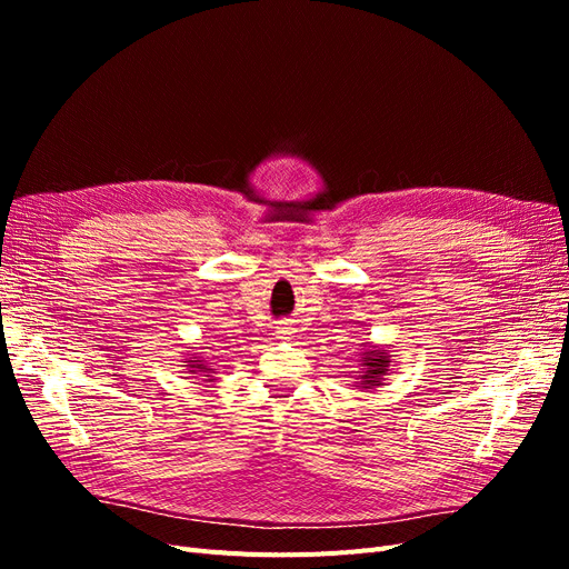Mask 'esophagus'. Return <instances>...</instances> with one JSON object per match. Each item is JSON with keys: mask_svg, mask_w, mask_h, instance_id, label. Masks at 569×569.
Returning <instances> with one entry per match:
<instances>
[{"mask_svg": "<svg viewBox=\"0 0 569 569\" xmlns=\"http://www.w3.org/2000/svg\"><path fill=\"white\" fill-rule=\"evenodd\" d=\"M289 337H291V327L280 325V327H278V339H289Z\"/></svg>", "mask_w": 569, "mask_h": 569, "instance_id": "obj_1", "label": "esophagus"}]
</instances>
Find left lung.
<instances>
[{
  "instance_id": "1",
  "label": "left lung",
  "mask_w": 569,
  "mask_h": 569,
  "mask_svg": "<svg viewBox=\"0 0 569 569\" xmlns=\"http://www.w3.org/2000/svg\"><path fill=\"white\" fill-rule=\"evenodd\" d=\"M358 377H356V385L363 387V389H375L380 387L385 377L389 375V366H391V358L389 351L385 347H377V343L363 341L360 343V356H358Z\"/></svg>"
}]
</instances>
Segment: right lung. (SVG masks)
<instances>
[{
    "mask_svg": "<svg viewBox=\"0 0 569 569\" xmlns=\"http://www.w3.org/2000/svg\"><path fill=\"white\" fill-rule=\"evenodd\" d=\"M182 368L187 370L189 377H197V380H203V382H211L213 380V366L209 363V360L197 356V353H187V358H182Z\"/></svg>",
    "mask_w": 569,
    "mask_h": 569,
    "instance_id": "add662e5",
    "label": "right lung"
}]
</instances>
